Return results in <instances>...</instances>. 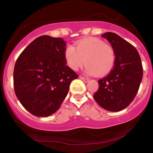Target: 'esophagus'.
Instances as JSON below:
<instances>
[{
  "label": "esophagus",
  "mask_w": 153,
  "mask_h": 153,
  "mask_svg": "<svg viewBox=\"0 0 153 153\" xmlns=\"http://www.w3.org/2000/svg\"><path fill=\"white\" fill-rule=\"evenodd\" d=\"M80 79H81L82 80H83V81L85 82L89 81V78H85V77H82V76H80Z\"/></svg>",
  "instance_id": "34e87169"
}]
</instances>
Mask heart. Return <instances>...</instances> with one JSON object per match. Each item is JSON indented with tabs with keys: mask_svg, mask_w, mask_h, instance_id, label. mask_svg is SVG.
Masks as SVG:
<instances>
[{
	"mask_svg": "<svg viewBox=\"0 0 153 153\" xmlns=\"http://www.w3.org/2000/svg\"><path fill=\"white\" fill-rule=\"evenodd\" d=\"M65 57L68 65L73 71H78L85 62L87 73L103 76L113 69L116 52L111 45L103 40L90 37L79 41L76 49L71 45L67 47Z\"/></svg>",
	"mask_w": 153,
	"mask_h": 153,
	"instance_id": "heart-1",
	"label": "heart"
}]
</instances>
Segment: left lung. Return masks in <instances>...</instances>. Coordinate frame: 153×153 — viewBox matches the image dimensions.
<instances>
[{
  "mask_svg": "<svg viewBox=\"0 0 153 153\" xmlns=\"http://www.w3.org/2000/svg\"><path fill=\"white\" fill-rule=\"evenodd\" d=\"M116 52V61L109 74L99 80L94 99L109 111H119L130 104L137 94L143 68L137 50L130 43L112 32L102 35Z\"/></svg>",
  "mask_w": 153,
  "mask_h": 153,
  "instance_id": "obj_1",
  "label": "left lung"
}]
</instances>
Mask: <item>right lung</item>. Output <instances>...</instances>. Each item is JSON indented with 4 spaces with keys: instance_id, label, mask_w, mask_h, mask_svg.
Listing matches in <instances>:
<instances>
[{
    "instance_id": "add662e5",
    "label": "right lung",
    "mask_w": 153,
    "mask_h": 153,
    "mask_svg": "<svg viewBox=\"0 0 153 153\" xmlns=\"http://www.w3.org/2000/svg\"><path fill=\"white\" fill-rule=\"evenodd\" d=\"M66 43L44 35L35 39L19 56L13 86L22 106L36 117L55 113L65 99L71 82L78 78L66 65Z\"/></svg>"
}]
</instances>
